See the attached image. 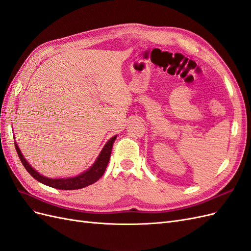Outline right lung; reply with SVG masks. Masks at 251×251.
Instances as JSON below:
<instances>
[{
    "mask_svg": "<svg viewBox=\"0 0 251 251\" xmlns=\"http://www.w3.org/2000/svg\"><path fill=\"white\" fill-rule=\"evenodd\" d=\"M116 137L117 136H114V137H112L107 143H105V146L102 149L100 156H98L97 160L87 172L78 175L76 177L67 178V179H50V178L42 176L41 174L34 171L31 166H30V164L26 161V159L23 157L19 147L17 146V143L14 144H16L17 153L21 159L23 165H24V168L27 170V172L31 175L35 180L40 181L41 183L51 186L53 188L69 191V189H79L82 187H86L90 184L95 183L98 179H100V177L102 176L105 169H107L108 166L110 157H111V151L113 149V144H114V141L116 140Z\"/></svg>",
    "mask_w": 251,
    "mask_h": 251,
    "instance_id": "obj_1",
    "label": "right lung"
}]
</instances>
